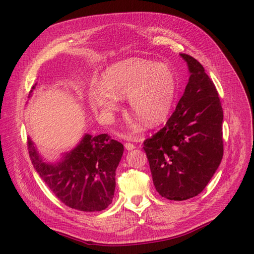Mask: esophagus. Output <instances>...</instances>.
Masks as SVG:
<instances>
[{
  "instance_id": "34e87169",
  "label": "esophagus",
  "mask_w": 254,
  "mask_h": 254,
  "mask_svg": "<svg viewBox=\"0 0 254 254\" xmlns=\"http://www.w3.org/2000/svg\"><path fill=\"white\" fill-rule=\"evenodd\" d=\"M124 146H125V148H126L127 150H132V149L135 148V145L132 144V143H125Z\"/></svg>"
}]
</instances>
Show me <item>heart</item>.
<instances>
[{"label": "heart", "mask_w": 254, "mask_h": 254, "mask_svg": "<svg viewBox=\"0 0 254 254\" xmlns=\"http://www.w3.org/2000/svg\"><path fill=\"white\" fill-rule=\"evenodd\" d=\"M88 90L92 108L104 117L118 108L120 96L128 95L130 110L147 126H156L170 115L178 81L173 68L143 58H129L112 64Z\"/></svg>", "instance_id": "obj_1"}]
</instances>
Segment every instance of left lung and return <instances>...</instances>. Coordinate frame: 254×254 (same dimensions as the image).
<instances>
[{
  "mask_svg": "<svg viewBox=\"0 0 254 254\" xmlns=\"http://www.w3.org/2000/svg\"><path fill=\"white\" fill-rule=\"evenodd\" d=\"M190 76L165 126L144 141L152 181L170 200H187L206 187L224 156L218 92L202 64L187 54Z\"/></svg>",
  "mask_w": 254,
  "mask_h": 254,
  "instance_id": "1",
  "label": "left lung"
}]
</instances>
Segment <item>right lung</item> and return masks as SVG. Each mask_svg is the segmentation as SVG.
Listing matches in <instances>:
<instances>
[{"instance_id": "right-lung-1", "label": "right lung", "mask_w": 254, "mask_h": 254, "mask_svg": "<svg viewBox=\"0 0 254 254\" xmlns=\"http://www.w3.org/2000/svg\"><path fill=\"white\" fill-rule=\"evenodd\" d=\"M35 88L36 84L32 89ZM27 149L37 173L65 205L83 212H99L112 202L115 171L124 146L110 135L86 134L57 164L43 162L29 137Z\"/></svg>"}]
</instances>
